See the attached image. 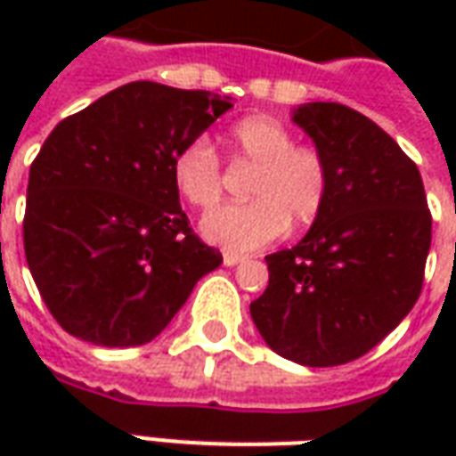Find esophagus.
<instances>
[{
	"instance_id": "34e87169",
	"label": "esophagus",
	"mask_w": 456,
	"mask_h": 456,
	"mask_svg": "<svg viewBox=\"0 0 456 456\" xmlns=\"http://www.w3.org/2000/svg\"><path fill=\"white\" fill-rule=\"evenodd\" d=\"M222 261H224V266H237V264H241V261H244V256H239V254H232V251H224Z\"/></svg>"
}]
</instances>
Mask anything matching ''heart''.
Listing matches in <instances>:
<instances>
[{
    "label": "heart",
    "mask_w": 456,
    "mask_h": 456,
    "mask_svg": "<svg viewBox=\"0 0 456 456\" xmlns=\"http://www.w3.org/2000/svg\"><path fill=\"white\" fill-rule=\"evenodd\" d=\"M234 160L254 166L247 192L254 200L232 202L202 219L208 241L227 251H256L288 229H305L322 215L332 190L325 153L296 143L293 131L273 117H247L227 134ZM178 195L208 212L222 198V160L205 136L183 143L170 160Z\"/></svg>",
    "instance_id": "obj_1"
}]
</instances>
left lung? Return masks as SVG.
<instances>
[{
	"mask_svg": "<svg viewBox=\"0 0 456 456\" xmlns=\"http://www.w3.org/2000/svg\"><path fill=\"white\" fill-rule=\"evenodd\" d=\"M293 121L325 153L332 190L303 241L266 256L251 303L264 342L303 366H339L373 349L420 297L432 217L418 166L352 107L307 102Z\"/></svg>",
	"mask_w": 456,
	"mask_h": 456,
	"instance_id": "8db88e82",
	"label": "left lung"
}]
</instances>
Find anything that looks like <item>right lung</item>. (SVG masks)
I'll list each match as a JSON object with an SVG mask.
<instances>
[{
    "mask_svg": "<svg viewBox=\"0 0 456 456\" xmlns=\"http://www.w3.org/2000/svg\"><path fill=\"white\" fill-rule=\"evenodd\" d=\"M227 110L229 97L139 80L44 141L28 173L24 251L68 335L100 346L151 342L222 264L190 229L170 160Z\"/></svg>",
    "mask_w": 456,
    "mask_h": 456,
    "instance_id": "1",
    "label": "right lung"
}]
</instances>
